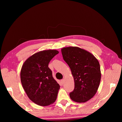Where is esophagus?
Masks as SVG:
<instances>
[{
  "label": "esophagus",
  "mask_w": 122,
  "mask_h": 122,
  "mask_svg": "<svg viewBox=\"0 0 122 122\" xmlns=\"http://www.w3.org/2000/svg\"><path fill=\"white\" fill-rule=\"evenodd\" d=\"M61 84H63L64 83V79L61 80Z\"/></svg>",
  "instance_id": "obj_1"
}]
</instances>
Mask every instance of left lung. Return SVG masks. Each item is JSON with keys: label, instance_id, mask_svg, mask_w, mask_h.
<instances>
[{"label": "left lung", "instance_id": "left-lung-1", "mask_svg": "<svg viewBox=\"0 0 122 122\" xmlns=\"http://www.w3.org/2000/svg\"><path fill=\"white\" fill-rule=\"evenodd\" d=\"M61 53L74 79V89L70 93V98L79 103L89 100L96 93L100 82L98 61L89 52L77 47L63 48Z\"/></svg>", "mask_w": 122, "mask_h": 122}]
</instances>
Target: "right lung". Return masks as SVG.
I'll list each match as a JSON object with an SVG mask.
<instances>
[{
  "label": "right lung",
  "instance_id": "obj_1",
  "mask_svg": "<svg viewBox=\"0 0 122 122\" xmlns=\"http://www.w3.org/2000/svg\"><path fill=\"white\" fill-rule=\"evenodd\" d=\"M59 52L44 50L29 57L22 67L21 81L28 97L36 104L48 106L56 100L60 86L52 76L48 64Z\"/></svg>",
  "mask_w": 122,
  "mask_h": 122
}]
</instances>
